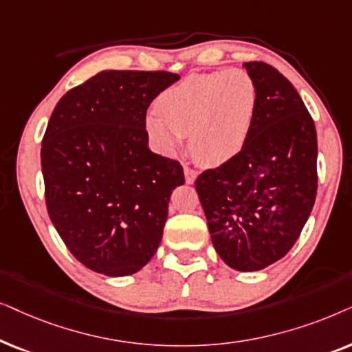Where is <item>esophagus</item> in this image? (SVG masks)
<instances>
[{
	"label": "esophagus",
	"mask_w": 352,
	"mask_h": 352,
	"mask_svg": "<svg viewBox=\"0 0 352 352\" xmlns=\"http://www.w3.org/2000/svg\"><path fill=\"white\" fill-rule=\"evenodd\" d=\"M196 177H198V172H196L195 168H191V167H185V182H186V184H188V185L195 184Z\"/></svg>",
	"instance_id": "esophagus-1"
}]
</instances>
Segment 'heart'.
Segmentation results:
<instances>
[{"mask_svg":"<svg viewBox=\"0 0 352 352\" xmlns=\"http://www.w3.org/2000/svg\"><path fill=\"white\" fill-rule=\"evenodd\" d=\"M259 101L256 80L245 69L190 75L164 91L146 130L162 151L173 153L190 133V153L219 167L235 159L254 127Z\"/></svg>","mask_w":352,"mask_h":352,"instance_id":"1","label":"heart"}]
</instances>
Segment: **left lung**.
<instances>
[{
    "instance_id": "8db88e82",
    "label": "left lung",
    "mask_w": 352,
    "mask_h": 352,
    "mask_svg": "<svg viewBox=\"0 0 352 352\" xmlns=\"http://www.w3.org/2000/svg\"><path fill=\"white\" fill-rule=\"evenodd\" d=\"M259 90L254 127L235 159L195 182L210 240L227 265L254 272L274 264L301 235L317 195V132L287 77L251 60Z\"/></svg>"
}]
</instances>
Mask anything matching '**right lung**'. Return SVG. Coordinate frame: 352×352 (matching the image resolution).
I'll return each instance as SVG.
<instances>
[{
	"label": "right lung",
	"mask_w": 352,
	"mask_h": 352,
	"mask_svg": "<svg viewBox=\"0 0 352 352\" xmlns=\"http://www.w3.org/2000/svg\"><path fill=\"white\" fill-rule=\"evenodd\" d=\"M180 75L102 70L60 98L41 142L50 219L77 261L107 277L146 265L168 199L185 184L175 159L148 148L146 111Z\"/></svg>",
	"instance_id": "1"
}]
</instances>
